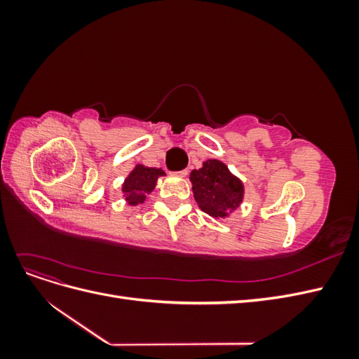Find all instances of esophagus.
Listing matches in <instances>:
<instances>
[{"instance_id": "esophagus-1", "label": "esophagus", "mask_w": 359, "mask_h": 359, "mask_svg": "<svg viewBox=\"0 0 359 359\" xmlns=\"http://www.w3.org/2000/svg\"><path fill=\"white\" fill-rule=\"evenodd\" d=\"M187 173H189V170H187V169H184V170H180V172H177V177H181V178H184V177H187Z\"/></svg>"}]
</instances>
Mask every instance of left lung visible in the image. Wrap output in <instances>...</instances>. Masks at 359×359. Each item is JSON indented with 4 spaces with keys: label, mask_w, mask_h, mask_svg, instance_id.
<instances>
[{
    "label": "left lung",
    "mask_w": 359,
    "mask_h": 359,
    "mask_svg": "<svg viewBox=\"0 0 359 359\" xmlns=\"http://www.w3.org/2000/svg\"><path fill=\"white\" fill-rule=\"evenodd\" d=\"M194 201L214 219L229 217L244 201V184L223 161L210 158L190 173Z\"/></svg>",
    "instance_id": "8db88e82"
}]
</instances>
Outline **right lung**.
I'll list each match as a JSON object with an SVG mask.
<instances>
[{
    "label": "right lung",
    "instance_id": "obj_1",
    "mask_svg": "<svg viewBox=\"0 0 359 359\" xmlns=\"http://www.w3.org/2000/svg\"><path fill=\"white\" fill-rule=\"evenodd\" d=\"M165 175V170H161L158 168L136 165L133 170L128 173L121 186L126 202L132 206L144 203L148 194L156 189L157 180Z\"/></svg>",
    "mask_w": 359,
    "mask_h": 359
}]
</instances>
